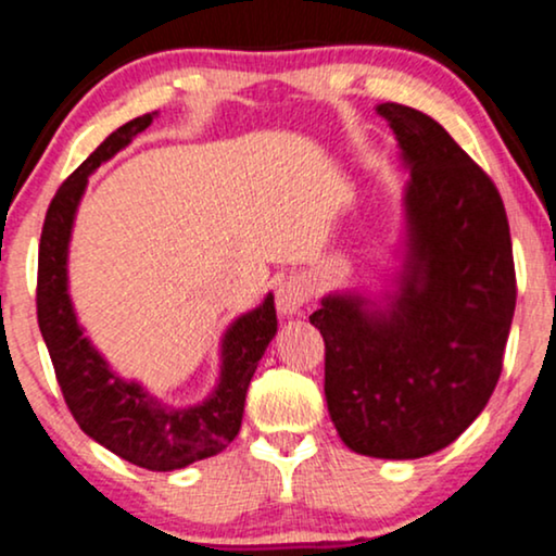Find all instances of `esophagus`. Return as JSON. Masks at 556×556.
Instances as JSON below:
<instances>
[{"label":"esophagus","instance_id":"1","mask_svg":"<svg viewBox=\"0 0 556 556\" xmlns=\"http://www.w3.org/2000/svg\"><path fill=\"white\" fill-rule=\"evenodd\" d=\"M312 283L304 276H286L276 289V306L283 317H293L309 304Z\"/></svg>","mask_w":556,"mask_h":556}]
</instances>
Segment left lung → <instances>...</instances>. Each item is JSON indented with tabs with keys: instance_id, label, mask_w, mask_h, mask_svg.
<instances>
[{
	"instance_id": "left-lung-1",
	"label": "left lung",
	"mask_w": 556,
	"mask_h": 556,
	"mask_svg": "<svg viewBox=\"0 0 556 556\" xmlns=\"http://www.w3.org/2000/svg\"><path fill=\"white\" fill-rule=\"evenodd\" d=\"M407 185L409 255L392 309L327 296L325 396L342 443L376 458H420L454 443L495 392L516 312L508 214L492 177L415 108L383 102Z\"/></svg>"
}]
</instances>
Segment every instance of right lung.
I'll return each mask as SVG.
<instances>
[{
  "mask_svg": "<svg viewBox=\"0 0 556 556\" xmlns=\"http://www.w3.org/2000/svg\"><path fill=\"white\" fill-rule=\"evenodd\" d=\"M156 113L128 121L61 182L46 211L38 247V327L51 355L64 402L79 428L115 456L149 471L182 469L198 458L216 456L235 441L242 428L244 396L276 334L278 319L273 296L255 312L239 317L224 338V366L216 392L190 409L164 407L139 383L115 376L100 353L81 338L72 301L66 293V247L74 211L85 193L87 175L121 152Z\"/></svg>",
  "mask_w": 556,
  "mask_h": 556,
  "instance_id": "right-lung-1",
  "label": "right lung"
}]
</instances>
